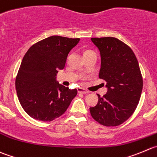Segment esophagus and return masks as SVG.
<instances>
[{
  "mask_svg": "<svg viewBox=\"0 0 157 157\" xmlns=\"http://www.w3.org/2000/svg\"><path fill=\"white\" fill-rule=\"evenodd\" d=\"M78 93H82V94H87V93H89V91H87L86 89H83V88H78Z\"/></svg>",
  "mask_w": 157,
  "mask_h": 157,
  "instance_id": "esophagus-1",
  "label": "esophagus"
}]
</instances>
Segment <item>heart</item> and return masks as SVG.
<instances>
[{
    "label": "heart",
    "mask_w": 157,
    "mask_h": 157,
    "mask_svg": "<svg viewBox=\"0 0 157 157\" xmlns=\"http://www.w3.org/2000/svg\"><path fill=\"white\" fill-rule=\"evenodd\" d=\"M90 52V51H86V52ZM86 52H85V53H86Z\"/></svg>",
    "instance_id": "heart-1"
}]
</instances>
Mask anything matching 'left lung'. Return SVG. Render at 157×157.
<instances>
[{"label": "left lung", "instance_id": "left-lung-1", "mask_svg": "<svg viewBox=\"0 0 157 157\" xmlns=\"http://www.w3.org/2000/svg\"><path fill=\"white\" fill-rule=\"evenodd\" d=\"M101 56L99 78L106 82L107 92L98 95L95 106L90 107L94 119L105 126L122 124L132 115L141 96L143 78L132 49L113 37L91 38Z\"/></svg>", "mask_w": 157, "mask_h": 157}]
</instances>
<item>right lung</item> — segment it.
<instances>
[{"instance_id": "1", "label": "right lung", "mask_w": 157, "mask_h": 157, "mask_svg": "<svg viewBox=\"0 0 157 157\" xmlns=\"http://www.w3.org/2000/svg\"><path fill=\"white\" fill-rule=\"evenodd\" d=\"M80 38L51 36L33 44L25 55L16 77L15 88L22 108L33 119L54 120L64 114L77 89L56 81L65 68L70 51Z\"/></svg>"}]
</instances>
